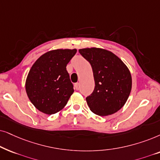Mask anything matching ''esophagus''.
<instances>
[{"instance_id":"esophagus-1","label":"esophagus","mask_w":160,"mask_h":160,"mask_svg":"<svg viewBox=\"0 0 160 160\" xmlns=\"http://www.w3.org/2000/svg\"><path fill=\"white\" fill-rule=\"evenodd\" d=\"M74 88H75L77 90H78L79 89V86H80V84H79V82H76V83H74Z\"/></svg>"}]
</instances>
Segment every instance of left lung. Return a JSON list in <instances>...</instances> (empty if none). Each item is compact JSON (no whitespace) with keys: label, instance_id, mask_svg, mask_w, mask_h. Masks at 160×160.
Masks as SVG:
<instances>
[{"label":"left lung","instance_id":"obj_1","mask_svg":"<svg viewBox=\"0 0 160 160\" xmlns=\"http://www.w3.org/2000/svg\"><path fill=\"white\" fill-rule=\"evenodd\" d=\"M91 63L95 87L86 102L93 113L101 116L118 111L126 103L132 89V77L122 61L110 51L100 48L79 50Z\"/></svg>","mask_w":160,"mask_h":160}]
</instances>
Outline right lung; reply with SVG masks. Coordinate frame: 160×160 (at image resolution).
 Wrapping results in <instances>:
<instances>
[{"label": "right lung", "instance_id": "1", "mask_svg": "<svg viewBox=\"0 0 160 160\" xmlns=\"http://www.w3.org/2000/svg\"><path fill=\"white\" fill-rule=\"evenodd\" d=\"M76 49H59L44 53L32 66L25 82V90L36 108L52 115L62 110L74 92L67 65Z\"/></svg>", "mask_w": 160, "mask_h": 160}]
</instances>
